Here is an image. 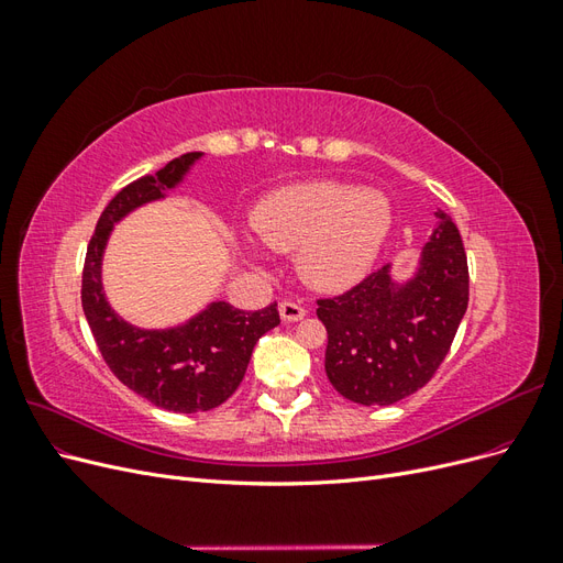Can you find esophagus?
I'll use <instances>...</instances> for the list:
<instances>
[{
  "instance_id": "34e87169",
  "label": "esophagus",
  "mask_w": 563,
  "mask_h": 563,
  "mask_svg": "<svg viewBox=\"0 0 563 563\" xmlns=\"http://www.w3.org/2000/svg\"><path fill=\"white\" fill-rule=\"evenodd\" d=\"M305 310L302 305H298V302H291V300H282L279 302V314H282V319L284 321H288V323H294V321H300L302 317H305Z\"/></svg>"
}]
</instances>
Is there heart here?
<instances>
[{"label":"heart","mask_w":563,"mask_h":563,"mask_svg":"<svg viewBox=\"0 0 563 563\" xmlns=\"http://www.w3.org/2000/svg\"><path fill=\"white\" fill-rule=\"evenodd\" d=\"M258 240L277 253L298 251L302 282L317 291H343L376 263L391 228L383 192L338 180L282 187L253 209Z\"/></svg>","instance_id":"heart-1"}]
</instances>
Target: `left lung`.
Listing matches in <instances>:
<instances>
[{
  "label": "left lung",
  "mask_w": 563,
  "mask_h": 563,
  "mask_svg": "<svg viewBox=\"0 0 563 563\" xmlns=\"http://www.w3.org/2000/svg\"><path fill=\"white\" fill-rule=\"evenodd\" d=\"M437 218L413 279L397 284L383 265L350 291L317 300L329 333L327 376L354 404L389 406L411 397L451 350L467 310L470 272L451 216L437 211Z\"/></svg>",
  "instance_id": "left-lung-1"
}]
</instances>
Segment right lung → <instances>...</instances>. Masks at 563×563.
Here are the masks:
<instances>
[{
    "label": "right lung",
    "instance_id": "add662e5",
    "mask_svg": "<svg viewBox=\"0 0 563 563\" xmlns=\"http://www.w3.org/2000/svg\"><path fill=\"white\" fill-rule=\"evenodd\" d=\"M199 157L201 152H187L155 176H143L119 190L98 218L81 272V308L108 368L135 395L174 413L211 411L228 401L244 378L258 338L279 323L277 302L246 312L220 300L183 327L143 331L119 319L103 296L100 261L117 220L162 199Z\"/></svg>",
    "mask_w": 563,
    "mask_h": 563
}]
</instances>
